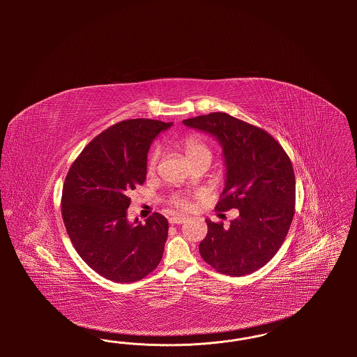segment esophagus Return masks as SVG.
<instances>
[{
  "label": "esophagus",
  "instance_id": "34e87169",
  "mask_svg": "<svg viewBox=\"0 0 357 357\" xmlns=\"http://www.w3.org/2000/svg\"><path fill=\"white\" fill-rule=\"evenodd\" d=\"M186 217L185 215H172V217H170V223H172V225H181V223H185L186 222Z\"/></svg>",
  "mask_w": 357,
  "mask_h": 357
}]
</instances>
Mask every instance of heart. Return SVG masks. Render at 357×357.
Segmentation results:
<instances>
[{
  "label": "heart",
  "instance_id": "b5f03b06",
  "mask_svg": "<svg viewBox=\"0 0 357 357\" xmlns=\"http://www.w3.org/2000/svg\"><path fill=\"white\" fill-rule=\"evenodd\" d=\"M181 146H182V149L185 151V156H186L188 162L195 159V158H198V156H202V155L211 156L210 149L204 144L201 139H198L195 136H188L182 142ZM159 155H160V151H159L158 147H155L153 151L150 153V155H149V160H147L149 171H153L156 169V165H158V160H159ZM172 202L176 204V206H179V207H186L187 206L186 201L182 199V198H174Z\"/></svg>",
  "mask_w": 357,
  "mask_h": 357
}]
</instances>
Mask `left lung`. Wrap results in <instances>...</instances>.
<instances>
[{
    "label": "left lung",
    "mask_w": 357,
    "mask_h": 357,
    "mask_svg": "<svg viewBox=\"0 0 357 357\" xmlns=\"http://www.w3.org/2000/svg\"><path fill=\"white\" fill-rule=\"evenodd\" d=\"M214 136L222 147L225 188L215 208H237L229 226L206 220L199 253L215 271L245 275L272 259L294 215L296 181L291 162L266 131L223 112L183 120Z\"/></svg>",
    "instance_id": "1"
}]
</instances>
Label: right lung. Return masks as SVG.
I'll use <instances>...</instances> for the list:
<instances>
[{
  "instance_id": "1",
  "label": "right lung",
  "mask_w": 357,
  "mask_h": 357,
  "mask_svg": "<svg viewBox=\"0 0 357 357\" xmlns=\"http://www.w3.org/2000/svg\"><path fill=\"white\" fill-rule=\"evenodd\" d=\"M172 123L123 120L96 136L70 166L61 198L67 233L85 264L114 282H135L159 265L169 222H130L128 194L143 185L153 139Z\"/></svg>"
}]
</instances>
